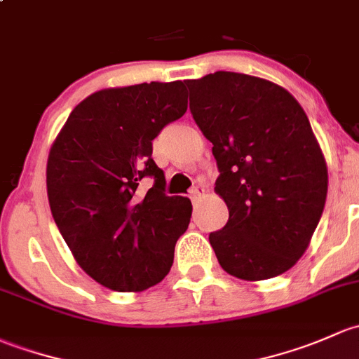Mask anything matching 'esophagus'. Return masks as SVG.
Here are the masks:
<instances>
[{"mask_svg":"<svg viewBox=\"0 0 359 359\" xmlns=\"http://www.w3.org/2000/svg\"><path fill=\"white\" fill-rule=\"evenodd\" d=\"M205 194V188L204 187H197V188H194V190H191V194H190V197H191V202H197L198 198L202 197V195Z\"/></svg>","mask_w":359,"mask_h":359,"instance_id":"1","label":"esophagus"}]
</instances>
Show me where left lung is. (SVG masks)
<instances>
[{"label":"left lung","instance_id":"1","mask_svg":"<svg viewBox=\"0 0 359 359\" xmlns=\"http://www.w3.org/2000/svg\"><path fill=\"white\" fill-rule=\"evenodd\" d=\"M187 86L221 172L214 191L230 212L209 235L221 268L247 282L282 275L306 252L327 201V162L308 116L285 88L256 76L219 70Z\"/></svg>","mask_w":359,"mask_h":359}]
</instances>
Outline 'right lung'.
Masks as SVG:
<instances>
[{"label":"right lung","mask_w":359,"mask_h":359,"mask_svg":"<svg viewBox=\"0 0 359 359\" xmlns=\"http://www.w3.org/2000/svg\"><path fill=\"white\" fill-rule=\"evenodd\" d=\"M181 81L107 88L70 112L50 149L46 190L77 264L100 285L142 292L164 280L191 202L168 197L152 140L187 112ZM154 177L145 192L139 184Z\"/></svg>","instance_id":"obj_1"}]
</instances>
